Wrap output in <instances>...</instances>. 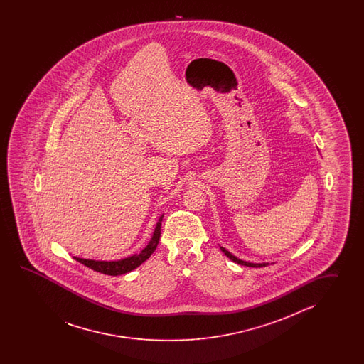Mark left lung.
Masks as SVG:
<instances>
[{
  "instance_id": "left-lung-1",
  "label": "left lung",
  "mask_w": 364,
  "mask_h": 364,
  "mask_svg": "<svg viewBox=\"0 0 364 364\" xmlns=\"http://www.w3.org/2000/svg\"><path fill=\"white\" fill-rule=\"evenodd\" d=\"M220 250L224 252L225 255L228 256L230 260H232L234 263L240 264V265H246V267H252V268H262V267H267L269 265V263H248L245 260H240L237 256L232 255V252H229L226 248L220 246Z\"/></svg>"
}]
</instances>
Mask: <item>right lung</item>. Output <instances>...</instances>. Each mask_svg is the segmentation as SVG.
<instances>
[{"mask_svg": "<svg viewBox=\"0 0 364 364\" xmlns=\"http://www.w3.org/2000/svg\"><path fill=\"white\" fill-rule=\"evenodd\" d=\"M164 215L159 217L157 223H156V228L152 237L147 243V246L143 248L138 254L127 256L124 259L119 260H93V259H85V257H77V256H73L77 262L83 264L85 267L91 268L93 271L100 272L102 274H108V276H119V274H124L129 272L134 271L135 268H138L139 265L144 263L149 256L154 254L159 240H160V235H161V223H163Z\"/></svg>", "mask_w": 364, "mask_h": 364, "instance_id": "obj_1", "label": "right lung"}]
</instances>
